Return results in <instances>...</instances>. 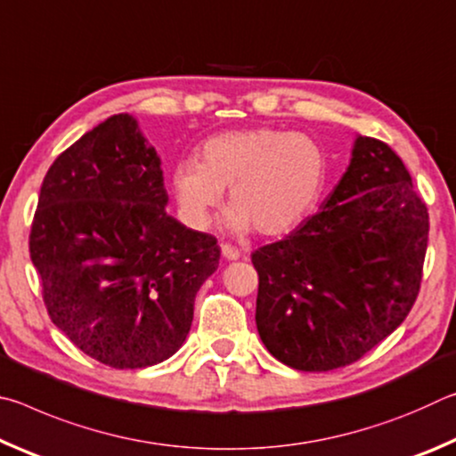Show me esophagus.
<instances>
[{
    "mask_svg": "<svg viewBox=\"0 0 456 456\" xmlns=\"http://www.w3.org/2000/svg\"><path fill=\"white\" fill-rule=\"evenodd\" d=\"M221 253H223V257H225L227 261H235V259L241 257V251H239L237 247L229 245V243H223L221 245Z\"/></svg>",
    "mask_w": 456,
    "mask_h": 456,
    "instance_id": "1",
    "label": "esophagus"
}]
</instances>
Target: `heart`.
Wrapping results in <instances>:
<instances>
[{
	"label": "heart",
	"mask_w": 456,
	"mask_h": 456,
	"mask_svg": "<svg viewBox=\"0 0 456 456\" xmlns=\"http://www.w3.org/2000/svg\"><path fill=\"white\" fill-rule=\"evenodd\" d=\"M328 181V154L315 138L280 128L231 130L200 144L199 163L179 160L171 191L183 219L205 229L229 191L231 231L256 227L259 235L289 233L314 211Z\"/></svg>",
	"instance_id": "obj_1"
}]
</instances>
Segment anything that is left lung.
<instances>
[{"label": "left lung", "mask_w": 456, "mask_h": 456, "mask_svg": "<svg viewBox=\"0 0 456 456\" xmlns=\"http://www.w3.org/2000/svg\"><path fill=\"white\" fill-rule=\"evenodd\" d=\"M427 243L428 211L404 163L382 141L356 136L322 209L251 256L261 342L304 372L360 360L411 312Z\"/></svg>", "instance_id": "8db88e82"}]
</instances>
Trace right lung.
<instances>
[{
  "mask_svg": "<svg viewBox=\"0 0 456 456\" xmlns=\"http://www.w3.org/2000/svg\"><path fill=\"white\" fill-rule=\"evenodd\" d=\"M160 157L138 120L114 114L44 176L29 256L52 322L106 366L146 368L189 336L217 239L167 215Z\"/></svg>",
  "mask_w": 456,
  "mask_h": 456,
  "instance_id": "add662e5",
  "label": "right lung"
}]
</instances>
